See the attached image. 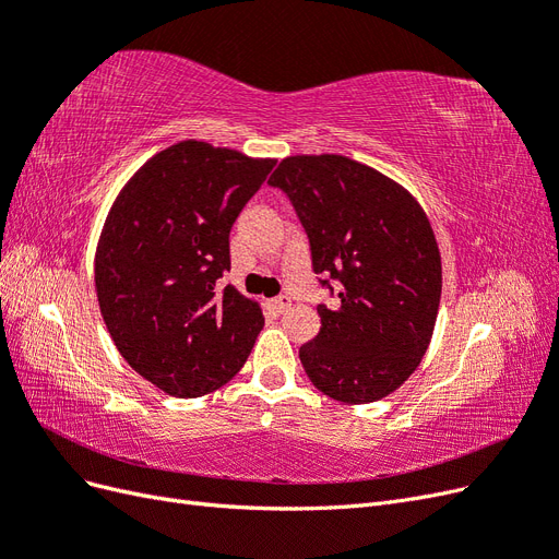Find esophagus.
Returning a JSON list of instances; mask_svg holds the SVG:
<instances>
[{
    "instance_id": "34e87169",
    "label": "esophagus",
    "mask_w": 559,
    "mask_h": 559,
    "mask_svg": "<svg viewBox=\"0 0 559 559\" xmlns=\"http://www.w3.org/2000/svg\"><path fill=\"white\" fill-rule=\"evenodd\" d=\"M270 308H273L277 314H282V312H286V310L292 308V298H289V296L273 298V300H270Z\"/></svg>"
}]
</instances>
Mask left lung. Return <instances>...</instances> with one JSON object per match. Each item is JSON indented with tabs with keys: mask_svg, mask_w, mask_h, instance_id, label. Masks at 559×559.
<instances>
[{
	"mask_svg": "<svg viewBox=\"0 0 559 559\" xmlns=\"http://www.w3.org/2000/svg\"><path fill=\"white\" fill-rule=\"evenodd\" d=\"M308 233L321 284L341 282L321 329L298 349L308 378L335 401L373 403L408 380L431 343L443 270L427 212L411 191L337 154L289 156L267 181Z\"/></svg>",
	"mask_w": 559,
	"mask_h": 559,
	"instance_id": "left-lung-1",
	"label": "left lung"
}]
</instances>
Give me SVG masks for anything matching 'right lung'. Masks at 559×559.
Returning a JSON list of instances; mask_svg holds the SVG:
<instances>
[{"label": "right lung", "mask_w": 559, "mask_h": 559, "mask_svg": "<svg viewBox=\"0 0 559 559\" xmlns=\"http://www.w3.org/2000/svg\"><path fill=\"white\" fill-rule=\"evenodd\" d=\"M275 158L183 140L148 158L116 195L95 251V289L132 370L179 399L205 396L245 366L263 329L235 286L228 235Z\"/></svg>", "instance_id": "obj_1"}]
</instances>
